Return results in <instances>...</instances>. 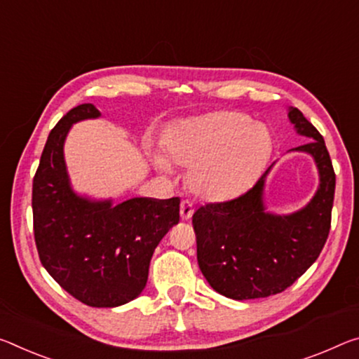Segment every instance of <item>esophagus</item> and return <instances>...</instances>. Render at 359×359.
I'll return each mask as SVG.
<instances>
[{
  "label": "esophagus",
  "mask_w": 359,
  "mask_h": 359,
  "mask_svg": "<svg viewBox=\"0 0 359 359\" xmlns=\"http://www.w3.org/2000/svg\"><path fill=\"white\" fill-rule=\"evenodd\" d=\"M193 212H195V208H193V203L189 200H184L180 203V217L184 220L191 219Z\"/></svg>",
  "instance_id": "1"
}]
</instances>
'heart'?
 <instances>
[{"instance_id":"1","label":"heart","mask_w":359,"mask_h":359,"mask_svg":"<svg viewBox=\"0 0 359 359\" xmlns=\"http://www.w3.org/2000/svg\"><path fill=\"white\" fill-rule=\"evenodd\" d=\"M271 137L244 113L215 111L182 119L166 135L170 159L190 168V190L209 201H224L248 190L271 155ZM153 164L172 170L170 159L153 153Z\"/></svg>"}]
</instances>
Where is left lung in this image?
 <instances>
[{"label":"left lung","instance_id":"8db88e82","mask_svg":"<svg viewBox=\"0 0 359 359\" xmlns=\"http://www.w3.org/2000/svg\"><path fill=\"white\" fill-rule=\"evenodd\" d=\"M295 133L310 139L289 151L310 155L320 185L309 204L291 214H273L264 201L265 170L251 190L193 214L196 257L210 287L235 300L283 292L315 264L331 229L335 174L323 135L299 108L289 107Z\"/></svg>","mask_w":359,"mask_h":359}]
</instances>
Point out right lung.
Segmentation results:
<instances>
[{
	"instance_id": "right-lung-1",
	"label": "right lung",
	"mask_w": 359,
	"mask_h": 359,
	"mask_svg": "<svg viewBox=\"0 0 359 359\" xmlns=\"http://www.w3.org/2000/svg\"><path fill=\"white\" fill-rule=\"evenodd\" d=\"M93 104L72 108L50 130L33 179V230L39 260L79 302L113 309L139 297L151 255L179 224L180 198H130L119 204L73 190L64 145L72 126L95 119Z\"/></svg>"
}]
</instances>
